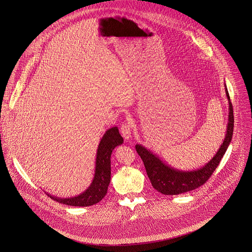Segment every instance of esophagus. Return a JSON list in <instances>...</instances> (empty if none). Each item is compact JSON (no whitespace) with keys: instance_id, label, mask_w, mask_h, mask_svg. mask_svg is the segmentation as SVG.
<instances>
[{"instance_id":"obj_1","label":"esophagus","mask_w":252,"mask_h":252,"mask_svg":"<svg viewBox=\"0 0 252 252\" xmlns=\"http://www.w3.org/2000/svg\"><path fill=\"white\" fill-rule=\"evenodd\" d=\"M131 124L129 121H126L121 126V132L123 137L126 140H128L131 137Z\"/></svg>"}]
</instances>
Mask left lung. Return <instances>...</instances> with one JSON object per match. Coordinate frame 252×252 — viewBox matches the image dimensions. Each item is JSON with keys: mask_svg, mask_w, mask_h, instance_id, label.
<instances>
[{"mask_svg": "<svg viewBox=\"0 0 252 252\" xmlns=\"http://www.w3.org/2000/svg\"><path fill=\"white\" fill-rule=\"evenodd\" d=\"M225 93L229 102V118L225 139L216 156L205 166L192 171H182L169 166L150 150L142 145L135 146L136 152L142 158L147 175L155 189L164 195H178L203 186L219 166L224 154L232 140L234 130V114L230 96L225 85Z\"/></svg>", "mask_w": 252, "mask_h": 252, "instance_id": "obj_1", "label": "left lung"}]
</instances>
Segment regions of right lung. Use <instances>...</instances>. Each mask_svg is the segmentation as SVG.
Instances as JSON below:
<instances>
[{"label":"right lung","instance_id":"right-lung-1","mask_svg":"<svg viewBox=\"0 0 252 252\" xmlns=\"http://www.w3.org/2000/svg\"><path fill=\"white\" fill-rule=\"evenodd\" d=\"M124 143L117 126L108 129L100 140L95 159L94 177L90 187L83 193L70 198H57L51 196L57 202L73 207H88L94 205L106 195L111 179V154L113 150Z\"/></svg>","mask_w":252,"mask_h":252}]
</instances>
